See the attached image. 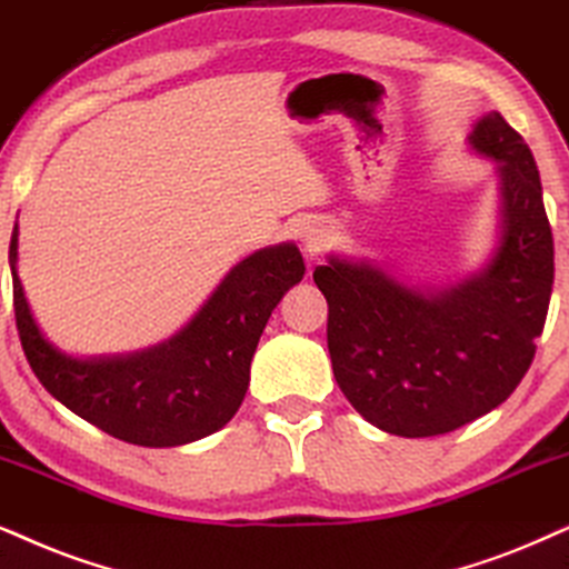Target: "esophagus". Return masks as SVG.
I'll use <instances>...</instances> for the list:
<instances>
[{
	"label": "esophagus",
	"instance_id": "34e87169",
	"mask_svg": "<svg viewBox=\"0 0 569 569\" xmlns=\"http://www.w3.org/2000/svg\"><path fill=\"white\" fill-rule=\"evenodd\" d=\"M293 233H297V239L301 243V251H305L307 260H315V257L322 254V251H326L328 243H330L328 228H322L320 222H315V220L299 222L297 231H293Z\"/></svg>",
	"mask_w": 569,
	"mask_h": 569
}]
</instances>
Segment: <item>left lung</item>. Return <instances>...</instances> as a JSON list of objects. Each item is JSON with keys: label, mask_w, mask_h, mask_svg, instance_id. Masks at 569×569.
<instances>
[{"label": "left lung", "mask_w": 569, "mask_h": 569, "mask_svg": "<svg viewBox=\"0 0 569 569\" xmlns=\"http://www.w3.org/2000/svg\"><path fill=\"white\" fill-rule=\"evenodd\" d=\"M470 147L499 162V247L446 289H412L368 260L330 254L312 278L328 299V351L343 397L405 438L441 436L507 401L536 355L553 283V239L528 143L499 112Z\"/></svg>", "instance_id": "left-lung-1"}]
</instances>
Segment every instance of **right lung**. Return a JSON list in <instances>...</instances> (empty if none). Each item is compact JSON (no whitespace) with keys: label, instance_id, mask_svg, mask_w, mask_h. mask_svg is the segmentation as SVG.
Returning <instances> with one entry per match:
<instances>
[{"label":"right lung","instance_id":"obj_1","mask_svg":"<svg viewBox=\"0 0 569 569\" xmlns=\"http://www.w3.org/2000/svg\"><path fill=\"white\" fill-rule=\"evenodd\" d=\"M10 268L20 343L41 386L104 433L152 449L199 441L231 420L247 397L251 357L272 309L305 278L297 243L260 249L168 341L136 355L78 359L36 326L18 278V226Z\"/></svg>","mask_w":569,"mask_h":569}]
</instances>
